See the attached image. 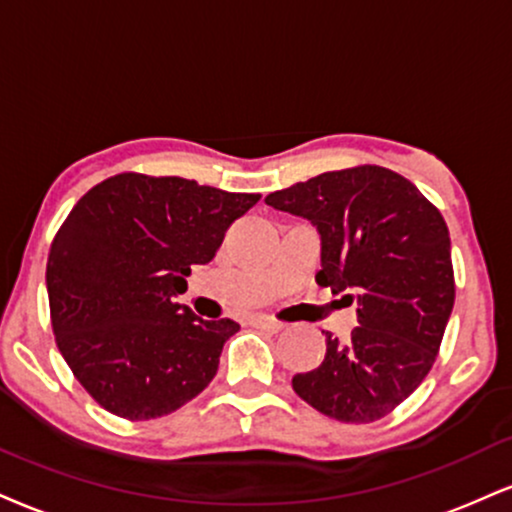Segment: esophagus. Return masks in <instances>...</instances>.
<instances>
[{"mask_svg":"<svg viewBox=\"0 0 512 512\" xmlns=\"http://www.w3.org/2000/svg\"><path fill=\"white\" fill-rule=\"evenodd\" d=\"M252 326L255 329H262V331H269V334H279V331L283 329V322H279V319L274 317H267V315H257L252 317Z\"/></svg>","mask_w":512,"mask_h":512,"instance_id":"34e87169","label":"esophagus"}]
</instances>
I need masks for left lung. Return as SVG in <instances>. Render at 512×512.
<instances>
[{
  "mask_svg": "<svg viewBox=\"0 0 512 512\" xmlns=\"http://www.w3.org/2000/svg\"><path fill=\"white\" fill-rule=\"evenodd\" d=\"M312 221L322 238L317 283L357 298L346 343L329 331L317 369L293 391L338 422L389 415L432 369L453 312L451 236L441 212L408 178L384 166L326 171L264 197Z\"/></svg>",
  "mask_w": 512,
  "mask_h": 512,
  "instance_id": "left-lung-1",
  "label": "left lung"
}]
</instances>
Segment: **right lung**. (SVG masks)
<instances>
[{
    "instance_id": "right-lung-1",
    "label": "right lung",
    "mask_w": 512,
    "mask_h": 512,
    "mask_svg": "<svg viewBox=\"0 0 512 512\" xmlns=\"http://www.w3.org/2000/svg\"><path fill=\"white\" fill-rule=\"evenodd\" d=\"M257 200L178 176L119 174L76 202L47 257L49 312L66 365L104 410L155 420L214 379L240 326L195 317L174 298Z\"/></svg>"
}]
</instances>
